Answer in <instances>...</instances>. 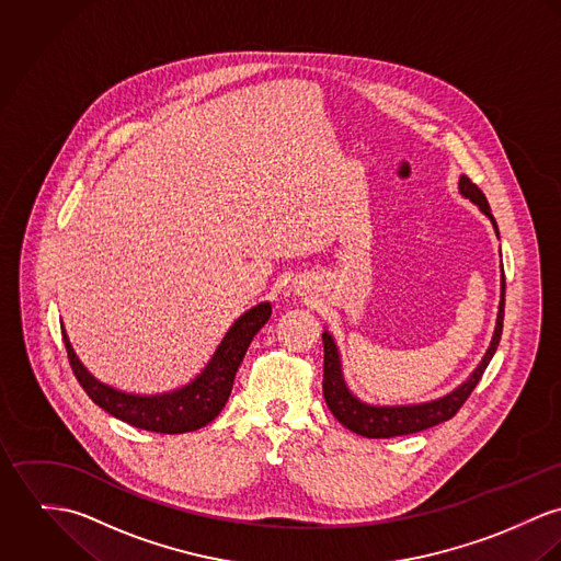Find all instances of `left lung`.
I'll list each match as a JSON object with an SVG mask.
<instances>
[{
    "instance_id": "8db88e82",
    "label": "left lung",
    "mask_w": 561,
    "mask_h": 561,
    "mask_svg": "<svg viewBox=\"0 0 561 561\" xmlns=\"http://www.w3.org/2000/svg\"><path fill=\"white\" fill-rule=\"evenodd\" d=\"M458 191L462 197L473 202L493 224L495 234L499 237L497 221L491 213L486 195L480 191L478 185H473L467 176L458 179ZM503 308H505V277H503V264H501V297H499L497 322H495V333L491 340L489 351L484 353L482 362L478 368L469 374L465 382H460L456 389L449 393L420 402V404H393V407H378L359 400L346 385L344 373H342V359H340V348L329 331L322 333V344H324V374H322V393L329 411L335 415V420L346 426L348 431L357 435L368 436V438H389V436L413 435L422 433L426 428H433L440 422L451 420L458 409L465 404V400L471 396L476 385L480 382L482 374L486 366L491 364L495 351H497L501 331H503Z\"/></svg>"
}]
</instances>
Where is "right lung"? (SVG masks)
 Segmentation results:
<instances>
[{
	"label": "right lung",
	"mask_w": 561,
	"mask_h": 561,
	"mask_svg": "<svg viewBox=\"0 0 561 561\" xmlns=\"http://www.w3.org/2000/svg\"><path fill=\"white\" fill-rule=\"evenodd\" d=\"M268 318V301H262L251 310L243 311L232 322L202 373L174 391L152 396L128 393L101 382L81 364L64 327L62 337L70 368L94 404L135 428L161 435H183L199 431L221 413L230 398L234 376L250 348L251 340L266 324Z\"/></svg>",
	"instance_id": "right-lung-1"
}]
</instances>
